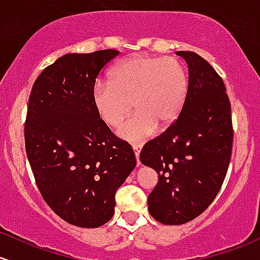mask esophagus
Returning a JSON list of instances; mask_svg holds the SVG:
<instances>
[{
  "label": "esophagus",
  "instance_id": "obj_1",
  "mask_svg": "<svg viewBox=\"0 0 260 260\" xmlns=\"http://www.w3.org/2000/svg\"><path fill=\"white\" fill-rule=\"evenodd\" d=\"M133 147V150H135V154H136V158H137V164H141V161H139V153H141V149H142V144L141 143H135L132 145Z\"/></svg>",
  "mask_w": 260,
  "mask_h": 260
}]
</instances>
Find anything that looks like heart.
<instances>
[{"mask_svg":"<svg viewBox=\"0 0 260 260\" xmlns=\"http://www.w3.org/2000/svg\"><path fill=\"white\" fill-rule=\"evenodd\" d=\"M187 91L182 65L174 58L135 54L116 65L107 82L92 91L96 115L108 127L117 128L132 111L137 113L119 128L127 141L144 139L170 127L180 116Z\"/></svg>","mask_w":260,"mask_h":260,"instance_id":"1","label":"heart"}]
</instances>
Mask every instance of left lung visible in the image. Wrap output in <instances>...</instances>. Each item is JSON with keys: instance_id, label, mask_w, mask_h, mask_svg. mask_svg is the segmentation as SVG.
Segmentation results:
<instances>
[{"instance_id": "obj_1", "label": "left lung", "mask_w": 260, "mask_h": 260, "mask_svg": "<svg viewBox=\"0 0 260 260\" xmlns=\"http://www.w3.org/2000/svg\"><path fill=\"white\" fill-rule=\"evenodd\" d=\"M189 68L180 116L147 142L139 159L158 174L148 196L152 217L182 224L201 215L217 196L233 145L231 102L217 71L193 51H176Z\"/></svg>"}]
</instances>
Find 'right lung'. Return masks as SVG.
<instances>
[{
    "label": "right lung",
    "mask_w": 260,
    "mask_h": 260,
    "mask_svg": "<svg viewBox=\"0 0 260 260\" xmlns=\"http://www.w3.org/2000/svg\"><path fill=\"white\" fill-rule=\"evenodd\" d=\"M119 54H67L34 81L24 123L39 192L59 217L96 228L115 213L116 191L136 167L132 147L111 132L92 105L101 70Z\"/></svg>",
    "instance_id": "1"
}]
</instances>
